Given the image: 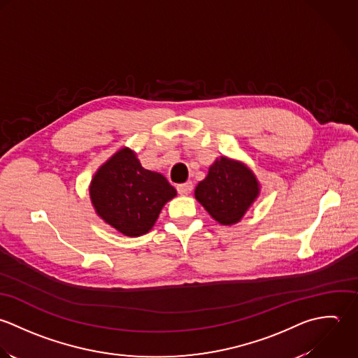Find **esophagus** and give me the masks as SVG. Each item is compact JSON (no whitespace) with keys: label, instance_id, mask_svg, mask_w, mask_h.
<instances>
[{"label":"esophagus","instance_id":"esophagus-1","mask_svg":"<svg viewBox=\"0 0 358 358\" xmlns=\"http://www.w3.org/2000/svg\"><path fill=\"white\" fill-rule=\"evenodd\" d=\"M192 182L191 181H187L184 184H178L177 185V191L180 195H188L191 191H192Z\"/></svg>","mask_w":358,"mask_h":358}]
</instances>
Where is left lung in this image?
<instances>
[{
    "label": "left lung",
    "instance_id": "8db88e82",
    "mask_svg": "<svg viewBox=\"0 0 358 358\" xmlns=\"http://www.w3.org/2000/svg\"><path fill=\"white\" fill-rule=\"evenodd\" d=\"M257 195L259 184L253 173L227 157L215 160L195 189L199 203L222 225L238 222Z\"/></svg>",
    "mask_w": 358,
    "mask_h": 358
}]
</instances>
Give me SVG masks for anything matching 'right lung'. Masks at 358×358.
Here are the masks:
<instances>
[{
    "label": "right lung",
    "instance_id": "add662e5",
    "mask_svg": "<svg viewBox=\"0 0 358 358\" xmlns=\"http://www.w3.org/2000/svg\"><path fill=\"white\" fill-rule=\"evenodd\" d=\"M90 195L98 215L127 236L146 234L177 191L159 173L145 170L136 153L120 149L96 171Z\"/></svg>",
    "mask_w": 358,
    "mask_h": 358
}]
</instances>
